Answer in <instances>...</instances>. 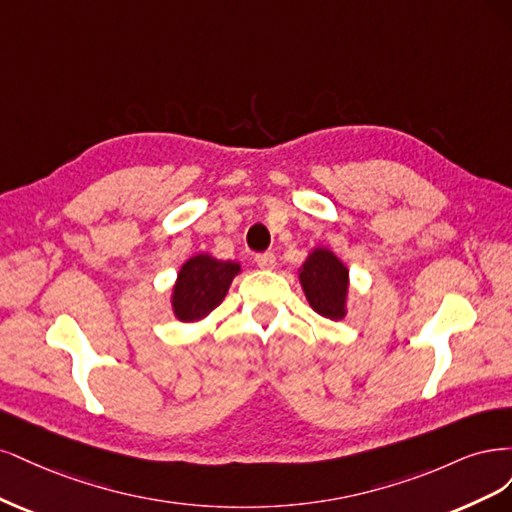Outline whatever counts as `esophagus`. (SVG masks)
<instances>
[{"instance_id":"esophagus-1","label":"esophagus","mask_w":512,"mask_h":512,"mask_svg":"<svg viewBox=\"0 0 512 512\" xmlns=\"http://www.w3.org/2000/svg\"><path fill=\"white\" fill-rule=\"evenodd\" d=\"M255 261H257V266H259L261 270H274V268H276V257H274V253H261V255L255 257Z\"/></svg>"}]
</instances>
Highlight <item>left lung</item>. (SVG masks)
Returning a JSON list of instances; mask_svg holds the SVG:
<instances>
[{"instance_id": "1", "label": "left lung", "mask_w": 512, "mask_h": 512, "mask_svg": "<svg viewBox=\"0 0 512 512\" xmlns=\"http://www.w3.org/2000/svg\"><path fill=\"white\" fill-rule=\"evenodd\" d=\"M298 280L310 308L329 321L349 312L351 274L346 263L327 246H315L298 268Z\"/></svg>"}]
</instances>
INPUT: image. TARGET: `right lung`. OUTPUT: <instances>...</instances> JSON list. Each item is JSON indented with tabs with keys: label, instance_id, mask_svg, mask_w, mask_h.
Instances as JSON below:
<instances>
[{
	"label": "right lung",
	"instance_id": "add662e5",
	"mask_svg": "<svg viewBox=\"0 0 512 512\" xmlns=\"http://www.w3.org/2000/svg\"><path fill=\"white\" fill-rule=\"evenodd\" d=\"M242 272L238 261H223L210 253H197L178 268L170 291V308L180 323H197L217 308Z\"/></svg>",
	"mask_w": 512,
	"mask_h": 512
}]
</instances>
